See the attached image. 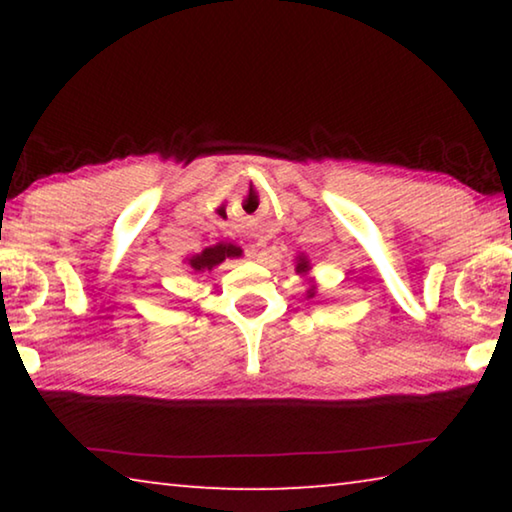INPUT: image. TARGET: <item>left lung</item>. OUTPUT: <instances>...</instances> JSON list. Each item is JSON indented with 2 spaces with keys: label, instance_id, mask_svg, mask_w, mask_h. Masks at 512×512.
Returning <instances> with one entry per match:
<instances>
[{
  "label": "left lung",
  "instance_id": "8db88e82",
  "mask_svg": "<svg viewBox=\"0 0 512 512\" xmlns=\"http://www.w3.org/2000/svg\"><path fill=\"white\" fill-rule=\"evenodd\" d=\"M296 271H298V273H302V275H305V273L309 271V262H307L305 257H298V266H296Z\"/></svg>",
  "mask_w": 512,
  "mask_h": 512
}]
</instances>
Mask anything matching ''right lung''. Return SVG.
I'll use <instances>...</instances> for the list:
<instances>
[{
  "label": "right lung",
  "instance_id": "obj_1",
  "mask_svg": "<svg viewBox=\"0 0 512 512\" xmlns=\"http://www.w3.org/2000/svg\"><path fill=\"white\" fill-rule=\"evenodd\" d=\"M232 257H241V248L232 246V244H216L205 248L203 253H196L187 259V264L194 268V271L203 273V271H212L214 266H219L225 259H232Z\"/></svg>",
  "mask_w": 512,
  "mask_h": 512
}]
</instances>
